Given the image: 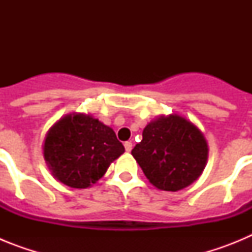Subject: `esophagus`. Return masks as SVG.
<instances>
[{
  "mask_svg": "<svg viewBox=\"0 0 252 252\" xmlns=\"http://www.w3.org/2000/svg\"><path fill=\"white\" fill-rule=\"evenodd\" d=\"M125 150L127 151V153H130V151L132 150V142H131V141L125 142Z\"/></svg>",
  "mask_w": 252,
  "mask_h": 252,
  "instance_id": "obj_1",
  "label": "esophagus"
}]
</instances>
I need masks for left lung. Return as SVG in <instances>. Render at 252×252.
<instances>
[{"label": "left lung", "mask_w": 252, "mask_h": 252, "mask_svg": "<svg viewBox=\"0 0 252 252\" xmlns=\"http://www.w3.org/2000/svg\"><path fill=\"white\" fill-rule=\"evenodd\" d=\"M155 188L177 192L201 177L208 159L203 132L183 116H160L142 131L131 151Z\"/></svg>", "instance_id": "1"}]
</instances>
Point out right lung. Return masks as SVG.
<instances>
[{
    "instance_id": "1",
    "label": "right lung",
    "mask_w": 252,
    "mask_h": 252,
    "mask_svg": "<svg viewBox=\"0 0 252 252\" xmlns=\"http://www.w3.org/2000/svg\"><path fill=\"white\" fill-rule=\"evenodd\" d=\"M124 153L115 131L86 113H69L58 120L49 128L43 145L53 177L77 189L97 183Z\"/></svg>"
}]
</instances>
